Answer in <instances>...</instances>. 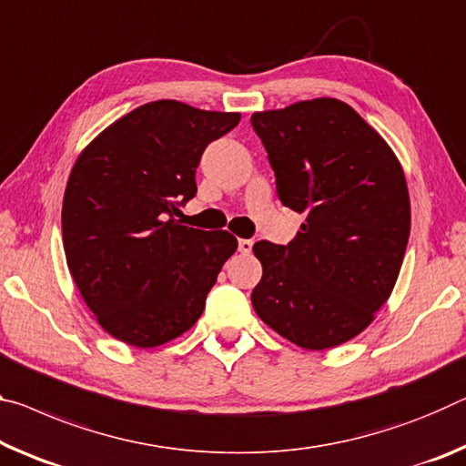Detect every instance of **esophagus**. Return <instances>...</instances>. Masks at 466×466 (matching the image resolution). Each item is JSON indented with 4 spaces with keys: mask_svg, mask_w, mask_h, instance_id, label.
Returning <instances> with one entry per match:
<instances>
[{
    "mask_svg": "<svg viewBox=\"0 0 466 466\" xmlns=\"http://www.w3.org/2000/svg\"><path fill=\"white\" fill-rule=\"evenodd\" d=\"M238 250L242 255H248L250 250H253V240H247V238H240L238 240Z\"/></svg>",
    "mask_w": 466,
    "mask_h": 466,
    "instance_id": "34e87169",
    "label": "esophagus"
}]
</instances>
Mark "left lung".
Segmentation results:
<instances>
[{"mask_svg": "<svg viewBox=\"0 0 466 466\" xmlns=\"http://www.w3.org/2000/svg\"><path fill=\"white\" fill-rule=\"evenodd\" d=\"M279 201L305 213L288 245L255 242L261 321L307 350L359 336L390 299L410 234L402 166L349 103L319 97L255 112Z\"/></svg>", "mask_w": 466, "mask_h": 466, "instance_id": "1", "label": "left lung"}]
</instances>
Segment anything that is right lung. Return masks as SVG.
<instances>
[{"label":"right lung","mask_w":466,"mask_h":466,"mask_svg":"<svg viewBox=\"0 0 466 466\" xmlns=\"http://www.w3.org/2000/svg\"><path fill=\"white\" fill-rule=\"evenodd\" d=\"M240 122L174 99L145 103L88 143L62 205L68 269L99 326L137 349L182 336L201 317L221 265L238 248L228 230L176 219L197 195L205 147Z\"/></svg>","instance_id":"1"}]
</instances>
